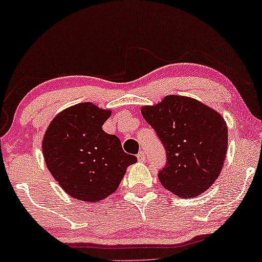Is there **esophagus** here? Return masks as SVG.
<instances>
[{"instance_id": "obj_1", "label": "esophagus", "mask_w": 262, "mask_h": 262, "mask_svg": "<svg viewBox=\"0 0 262 262\" xmlns=\"http://www.w3.org/2000/svg\"><path fill=\"white\" fill-rule=\"evenodd\" d=\"M137 159H138V161H141V162H143V161H145V154L143 152V151H141L137 155Z\"/></svg>"}]
</instances>
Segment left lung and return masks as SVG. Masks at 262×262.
I'll use <instances>...</instances> for the list:
<instances>
[{
  "label": "left lung",
  "instance_id": "1",
  "mask_svg": "<svg viewBox=\"0 0 262 262\" xmlns=\"http://www.w3.org/2000/svg\"><path fill=\"white\" fill-rule=\"evenodd\" d=\"M142 116L166 149L167 163L159 173L162 186L181 198L205 192L220 177L228 148L223 117L198 100L168 95Z\"/></svg>",
  "mask_w": 262,
  "mask_h": 262
}]
</instances>
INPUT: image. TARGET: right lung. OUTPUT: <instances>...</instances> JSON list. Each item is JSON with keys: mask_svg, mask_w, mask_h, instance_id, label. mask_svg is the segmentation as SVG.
<instances>
[{"mask_svg": "<svg viewBox=\"0 0 262 262\" xmlns=\"http://www.w3.org/2000/svg\"><path fill=\"white\" fill-rule=\"evenodd\" d=\"M111 116L92 102H82L53 118L42 139L50 173L70 196L98 203L119 187L137 157L121 148L119 138L102 130Z\"/></svg>", "mask_w": 262, "mask_h": 262, "instance_id": "right-lung-1", "label": "right lung"}]
</instances>
